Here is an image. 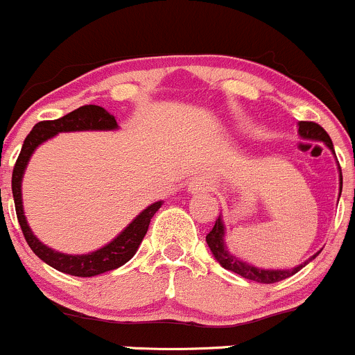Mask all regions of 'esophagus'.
<instances>
[{"label": "esophagus", "mask_w": 355, "mask_h": 355, "mask_svg": "<svg viewBox=\"0 0 355 355\" xmlns=\"http://www.w3.org/2000/svg\"><path fill=\"white\" fill-rule=\"evenodd\" d=\"M211 189H213V180L207 177H196L191 182V185H189V191L194 192V194H198V192H207Z\"/></svg>", "instance_id": "1"}]
</instances>
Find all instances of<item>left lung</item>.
Masks as SVG:
<instances>
[{
	"label": "left lung",
	"instance_id": "obj_1",
	"mask_svg": "<svg viewBox=\"0 0 355 355\" xmlns=\"http://www.w3.org/2000/svg\"><path fill=\"white\" fill-rule=\"evenodd\" d=\"M299 134L302 135V137L314 139V141H323L328 148L333 149V142L330 135L327 134V130H324L321 125L314 123V121H299ZM340 177H342V173H340ZM340 180H342V178H340ZM340 184H342V182H340ZM340 191H342V189H340ZM223 235H225L223 223H221V220L218 218V220L214 221V227L211 228L209 234L206 235L207 245H209L213 256L216 257V261L225 268V270L234 271V273L241 275V277L245 278V280L257 282V284H277V282L285 280V278L292 277V275H295L297 271L302 270L304 264L293 268V270L280 271V270H259V268H254L250 266V264L242 263L239 257L232 256V254L228 252L223 242ZM318 254H314L311 259H314Z\"/></svg>",
	"mask_w": 355,
	"mask_h": 355
}]
</instances>
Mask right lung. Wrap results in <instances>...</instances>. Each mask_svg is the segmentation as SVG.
<instances>
[{
  "instance_id": "obj_1",
  "label": "right lung",
  "mask_w": 355,
  "mask_h": 355,
  "mask_svg": "<svg viewBox=\"0 0 355 355\" xmlns=\"http://www.w3.org/2000/svg\"><path fill=\"white\" fill-rule=\"evenodd\" d=\"M116 128V120L113 114L101 106L87 105L80 106L71 113L65 114V116L58 118V120H42L34 125L31 134L25 137L22 151H20L17 163L13 166L12 175V191H13V200H15V211L17 218H19L20 228L22 234L27 241L28 247L34 250L37 257H41L44 263L53 266L55 270L62 271V273L73 275V277H96L105 271L114 270L120 268L121 264L127 263L132 259L135 252H137L139 245H141L142 239L148 234L149 223L155 213L161 207V202H155L142 211L113 242L105 245L103 249L96 250V252L84 254V256H68V254L56 252L51 250L49 247L37 241L34 234L28 228L27 221H25L24 209H22V191H20V182H22V175L27 161L31 157L34 149L37 148L41 142L48 141L53 135L58 132H75V130H113Z\"/></svg>"
}]
</instances>
